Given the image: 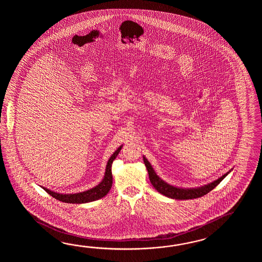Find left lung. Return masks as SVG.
<instances>
[{"instance_id": "obj_1", "label": "left lung", "mask_w": 262, "mask_h": 262, "mask_svg": "<svg viewBox=\"0 0 262 262\" xmlns=\"http://www.w3.org/2000/svg\"><path fill=\"white\" fill-rule=\"evenodd\" d=\"M143 161H144L145 166L147 167V170L149 173V178H150V184L154 185L159 193H161L170 199H175V200H193V199H198L201 198L202 195H206L210 191H212L215 186H217L222 182L223 179L225 178L228 173L224 174L222 177L217 179L216 181L212 182L211 184H207L204 186H201L199 188H193V189H183V188H178L174 187L172 185L165 183L159 178L156 173L155 172L154 168L150 166L149 161L143 156Z\"/></svg>"}]
</instances>
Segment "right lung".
I'll use <instances>...</instances> for the list:
<instances>
[{"instance_id":"add662e5","label":"right lung","mask_w":262,"mask_h":262,"mask_svg":"<svg viewBox=\"0 0 262 262\" xmlns=\"http://www.w3.org/2000/svg\"><path fill=\"white\" fill-rule=\"evenodd\" d=\"M122 149V146H120L118 148L117 150L112 155V157L110 158V160L107 161V165L106 167V172L104 179L102 180L100 184L96 185L92 189L84 191L81 193H77V194H68V195H63V194H59L55 193L53 191H50L48 188L43 187V189L52 195L54 199L58 201H62V202H67V203H86L90 201H95L99 200L101 198L105 196L108 193V191L111 190L112 186V164L113 160L116 158L118 154L120 152V150Z\"/></svg>"}]
</instances>
